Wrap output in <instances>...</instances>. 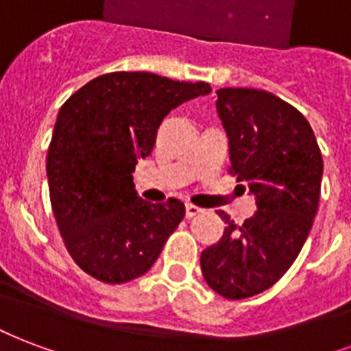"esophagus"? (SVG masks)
I'll return each mask as SVG.
<instances>
[{
	"mask_svg": "<svg viewBox=\"0 0 351 351\" xmlns=\"http://www.w3.org/2000/svg\"><path fill=\"white\" fill-rule=\"evenodd\" d=\"M204 209H199V207H196V205H192V204H186L185 207V213H186V218H192V216H196L199 215Z\"/></svg>",
	"mask_w": 351,
	"mask_h": 351,
	"instance_id": "esophagus-1",
	"label": "esophagus"
}]
</instances>
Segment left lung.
Returning a JSON list of instances; mask_svg holds the SVG:
<instances>
[{
    "label": "left lung",
    "mask_w": 351,
    "mask_h": 351,
    "mask_svg": "<svg viewBox=\"0 0 351 351\" xmlns=\"http://www.w3.org/2000/svg\"><path fill=\"white\" fill-rule=\"evenodd\" d=\"M229 138V173L246 181L257 210L229 220L220 241L202 252L207 285L228 300L270 289L296 261L313 228L324 160L309 122L291 104L257 88L216 90Z\"/></svg>",
    "instance_id": "8db88e82"
}]
</instances>
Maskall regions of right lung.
Listing matches in <instances>:
<instances>
[{"label":"right lung","mask_w":351,"mask_h":351,"mask_svg":"<svg viewBox=\"0 0 351 351\" xmlns=\"http://www.w3.org/2000/svg\"><path fill=\"white\" fill-rule=\"evenodd\" d=\"M209 92L202 81L112 72L92 79L60 107L47 147L49 199L68 254L88 276L120 285L154 266L185 205L176 197L142 199L133 172L154 152L165 116Z\"/></svg>","instance_id":"add662e5"}]
</instances>
